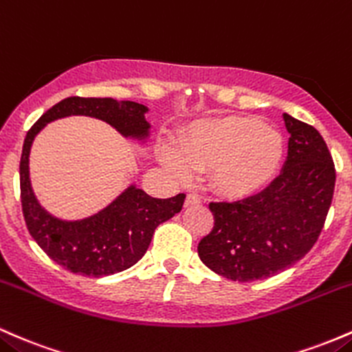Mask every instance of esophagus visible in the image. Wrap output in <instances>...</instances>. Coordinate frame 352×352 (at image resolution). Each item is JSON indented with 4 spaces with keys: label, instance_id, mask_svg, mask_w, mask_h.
<instances>
[{
    "label": "esophagus",
    "instance_id": "1",
    "mask_svg": "<svg viewBox=\"0 0 352 352\" xmlns=\"http://www.w3.org/2000/svg\"><path fill=\"white\" fill-rule=\"evenodd\" d=\"M195 204H201V197L195 195V192H189L186 199H184V206L189 208V206H195Z\"/></svg>",
    "mask_w": 352,
    "mask_h": 352
}]
</instances>
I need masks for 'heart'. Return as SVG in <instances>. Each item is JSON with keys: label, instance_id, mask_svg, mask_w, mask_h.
<instances>
[{"label": "heart", "instance_id": "obj_1", "mask_svg": "<svg viewBox=\"0 0 352 352\" xmlns=\"http://www.w3.org/2000/svg\"><path fill=\"white\" fill-rule=\"evenodd\" d=\"M284 141L278 129L252 118H214L189 124L177 148L160 144L157 160L179 179L209 169L219 195L241 199L263 191L278 173Z\"/></svg>", "mask_w": 352, "mask_h": 352}]
</instances>
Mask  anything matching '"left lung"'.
I'll list each match as a JSON object with an SVG mask.
<instances>
[{"instance_id":"1","label":"left lung","mask_w":352,"mask_h":352,"mask_svg":"<svg viewBox=\"0 0 352 352\" xmlns=\"http://www.w3.org/2000/svg\"><path fill=\"white\" fill-rule=\"evenodd\" d=\"M283 120L291 138L281 175L259 195L209 204L214 228L199 241L197 254L231 281L271 278L302 259L331 208L336 171L324 140L289 114Z\"/></svg>"}]
</instances>
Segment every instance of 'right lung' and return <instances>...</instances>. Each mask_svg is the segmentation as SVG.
Instances as JSON below:
<instances>
[{"instance_id":"1","label":"right lung","mask_w":352,"mask_h":352,"mask_svg":"<svg viewBox=\"0 0 352 352\" xmlns=\"http://www.w3.org/2000/svg\"><path fill=\"white\" fill-rule=\"evenodd\" d=\"M148 111V106L134 101L71 96L48 109L26 134L19 186L28 231L54 263L71 272L102 278L131 267L148 251L155 229L181 211L186 195L157 199L129 184L108 206L88 218H56L39 204L31 186L30 153L34 138L51 121L89 116L113 126L123 138L146 144L151 136V124L146 121Z\"/></svg>"}]
</instances>
